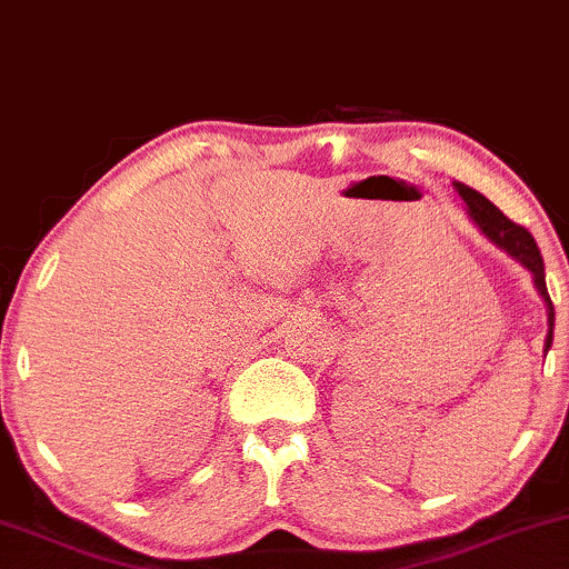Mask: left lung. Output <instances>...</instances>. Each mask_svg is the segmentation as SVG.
Returning a JSON list of instances; mask_svg holds the SVG:
<instances>
[{
    "label": "left lung",
    "mask_w": 569,
    "mask_h": 569,
    "mask_svg": "<svg viewBox=\"0 0 569 569\" xmlns=\"http://www.w3.org/2000/svg\"><path fill=\"white\" fill-rule=\"evenodd\" d=\"M458 196L467 201L469 214L480 224V230L490 238L492 243L501 246L506 254H511L519 259L527 270L532 272V280H536V289L540 291V297L546 299V307H549V337H546V352H549L551 341H553V305L549 297V289H546V272H543V257H540V249L536 243V238L530 236V230H525L522 224L511 222L509 217L503 214L496 203H490L488 198L477 190H471L469 184L456 182Z\"/></svg>",
    "instance_id": "8db88e82"
}]
</instances>
